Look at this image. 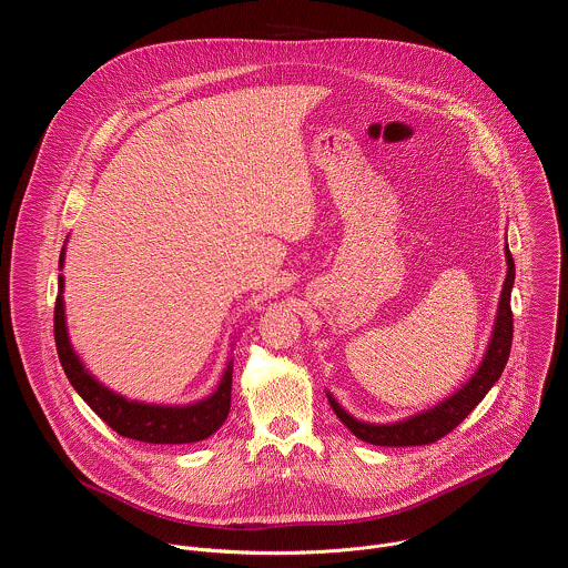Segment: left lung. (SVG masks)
<instances>
[{
    "mask_svg": "<svg viewBox=\"0 0 568 568\" xmlns=\"http://www.w3.org/2000/svg\"><path fill=\"white\" fill-rule=\"evenodd\" d=\"M506 258H508V276L501 290V303H499V314L495 323V333L488 353H485V359L480 368L474 373V377L449 399H445L438 407L414 416L404 423L397 425H366L348 416L335 397L328 395L331 407L337 414V418L364 443L379 445V447H414V445H432L454 432L471 412L476 404L485 397L495 382L501 377L508 357H510V346H513V307H510V290L515 283V261L513 254L506 245Z\"/></svg>",
    "mask_w": 568,
    "mask_h": 568,
    "instance_id": "1",
    "label": "left lung"
}]
</instances>
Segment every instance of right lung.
Segmentation results:
<instances>
[{"label":"right lung","mask_w":568,"mask_h":568,"mask_svg":"<svg viewBox=\"0 0 568 568\" xmlns=\"http://www.w3.org/2000/svg\"><path fill=\"white\" fill-rule=\"evenodd\" d=\"M62 265V258H60ZM58 290L62 292V276H58ZM53 337L60 364L71 386L83 397L92 412L108 423L119 436L152 443V445H186L197 443L215 434L229 416L231 409V375L233 362L226 364V371L220 379L217 390L191 407H150V404L128 402L125 397L108 390L99 384L75 357L67 339L62 296L55 298L53 310Z\"/></svg>","instance_id":"add662e5"}]
</instances>
